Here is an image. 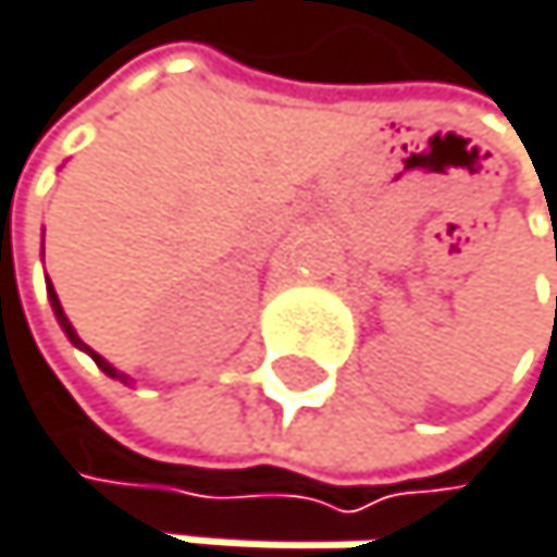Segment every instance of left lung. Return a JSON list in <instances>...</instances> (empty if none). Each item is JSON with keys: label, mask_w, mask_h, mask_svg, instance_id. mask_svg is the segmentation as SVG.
I'll use <instances>...</instances> for the list:
<instances>
[{"label": "left lung", "mask_w": 557, "mask_h": 557, "mask_svg": "<svg viewBox=\"0 0 557 557\" xmlns=\"http://www.w3.org/2000/svg\"><path fill=\"white\" fill-rule=\"evenodd\" d=\"M555 320H557V304H555Z\"/></svg>", "instance_id": "obj_1"}]
</instances>
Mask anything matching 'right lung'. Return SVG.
I'll return each instance as SVG.
<instances>
[{"mask_svg":"<svg viewBox=\"0 0 557 557\" xmlns=\"http://www.w3.org/2000/svg\"><path fill=\"white\" fill-rule=\"evenodd\" d=\"M46 287H49V300H52V310H55V317H59L62 331H66V337H70L73 344H79V347H83V341L76 337V331H73V324H70V317L62 313V307H59V297H55V290H52V284H49V281H46ZM86 350H89V347H86ZM89 354H92V350H89ZM92 360L99 363V371H106V374H110V377H123V374H116V368H110V363H106V360H102L99 354H92Z\"/></svg>","mask_w":557,"mask_h":557,"instance_id":"obj_1","label":"right lung"}]
</instances>
